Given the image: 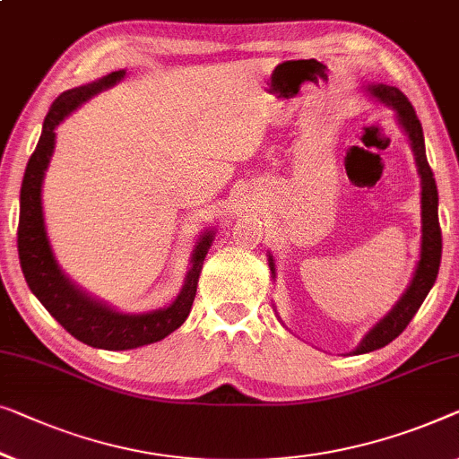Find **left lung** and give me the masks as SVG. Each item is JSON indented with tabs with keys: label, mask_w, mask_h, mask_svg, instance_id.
Instances as JSON below:
<instances>
[{
	"label": "left lung",
	"mask_w": 459,
	"mask_h": 459,
	"mask_svg": "<svg viewBox=\"0 0 459 459\" xmlns=\"http://www.w3.org/2000/svg\"><path fill=\"white\" fill-rule=\"evenodd\" d=\"M368 95L375 101L383 103L385 108L394 109L397 124L406 132L411 152H414V161L418 168V176H420V209H422V240H420V258H418L414 275L408 288L400 296V300L394 304L387 315L381 321H377L373 327L367 331L360 343L350 351V356L368 354L378 348L391 343L408 323L414 318V315L420 308L424 298L429 296L430 288L437 281V273H439L441 264V228H439V192H437V184L433 178V169L427 161V149H424V134L420 119L416 117V111L411 103L406 99L402 91L389 84H367ZM269 269L271 277L275 279V261L273 255L269 252ZM279 318V316H277Z\"/></svg>",
	"instance_id": "1"
}]
</instances>
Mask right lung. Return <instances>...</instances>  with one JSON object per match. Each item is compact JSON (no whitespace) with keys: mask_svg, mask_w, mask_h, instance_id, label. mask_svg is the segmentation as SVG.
<instances>
[{"mask_svg":"<svg viewBox=\"0 0 459 459\" xmlns=\"http://www.w3.org/2000/svg\"><path fill=\"white\" fill-rule=\"evenodd\" d=\"M126 70L111 72L95 82L76 86L59 95L53 101L37 149L26 165L22 188H20V219H18V256L26 283L49 315L91 348L101 350H134L141 345L161 342L174 333L188 318L192 302L196 296L198 277H201L204 256L213 244L215 231H203L190 256V269L186 273L180 294L169 307L149 312H119L108 302L86 294L59 267L53 255L48 228L43 215V180L45 171L56 149V128L72 111L95 97L97 92L124 81Z\"/></svg>","mask_w":459,"mask_h":459,"instance_id":"obj_1","label":"right lung"}]
</instances>
